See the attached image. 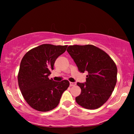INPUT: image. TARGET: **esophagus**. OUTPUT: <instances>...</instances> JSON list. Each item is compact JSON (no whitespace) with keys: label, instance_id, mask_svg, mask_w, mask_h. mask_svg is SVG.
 <instances>
[{"label":"esophagus","instance_id":"1","mask_svg":"<svg viewBox=\"0 0 134 134\" xmlns=\"http://www.w3.org/2000/svg\"><path fill=\"white\" fill-rule=\"evenodd\" d=\"M76 85V83H74V82H70V86H74Z\"/></svg>","mask_w":134,"mask_h":134}]
</instances>
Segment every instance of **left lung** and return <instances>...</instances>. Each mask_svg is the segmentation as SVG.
<instances>
[{
  "mask_svg": "<svg viewBox=\"0 0 134 134\" xmlns=\"http://www.w3.org/2000/svg\"><path fill=\"white\" fill-rule=\"evenodd\" d=\"M67 51L81 72L87 71L85 83H77L81 93L76 97L79 105L88 109L102 106L116 85L117 67L107 53L93 45H70Z\"/></svg>",
  "mask_w": 134,
  "mask_h": 134,
  "instance_id": "8db88e82",
  "label": "left lung"
}]
</instances>
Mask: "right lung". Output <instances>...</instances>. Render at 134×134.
Here are the masks:
<instances>
[{"instance_id": "1", "label": "right lung", "mask_w": 134, "mask_h": 134, "mask_svg": "<svg viewBox=\"0 0 134 134\" xmlns=\"http://www.w3.org/2000/svg\"><path fill=\"white\" fill-rule=\"evenodd\" d=\"M67 45L42 44L25 54L20 64L18 85L28 105L41 112L56 108L70 85L66 80L49 79L56 59L65 51Z\"/></svg>"}]
</instances>
